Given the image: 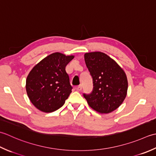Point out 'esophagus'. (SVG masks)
<instances>
[{
    "label": "esophagus",
    "instance_id": "1",
    "mask_svg": "<svg viewBox=\"0 0 156 156\" xmlns=\"http://www.w3.org/2000/svg\"><path fill=\"white\" fill-rule=\"evenodd\" d=\"M77 90L78 91H81L82 90V85H79L78 87H77Z\"/></svg>",
    "mask_w": 156,
    "mask_h": 156
}]
</instances>
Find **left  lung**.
Here are the masks:
<instances>
[{"mask_svg": "<svg viewBox=\"0 0 156 156\" xmlns=\"http://www.w3.org/2000/svg\"><path fill=\"white\" fill-rule=\"evenodd\" d=\"M85 64L93 79L94 88L84 98L92 109L100 114L112 112L122 104L128 90L125 71L105 53L87 52Z\"/></svg>", "mask_w": 156, "mask_h": 156, "instance_id": "obj_1", "label": "left lung"}]
</instances>
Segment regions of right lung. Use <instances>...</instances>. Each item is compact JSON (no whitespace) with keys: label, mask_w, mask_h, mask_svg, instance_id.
<instances>
[{"label":"right lung","mask_w":156,"mask_h":156,"mask_svg":"<svg viewBox=\"0 0 156 156\" xmlns=\"http://www.w3.org/2000/svg\"><path fill=\"white\" fill-rule=\"evenodd\" d=\"M74 56L55 52L31 70L26 79L27 94L34 106L44 112H52L64 105L72 92L65 67Z\"/></svg>","instance_id":"add662e5"}]
</instances>
